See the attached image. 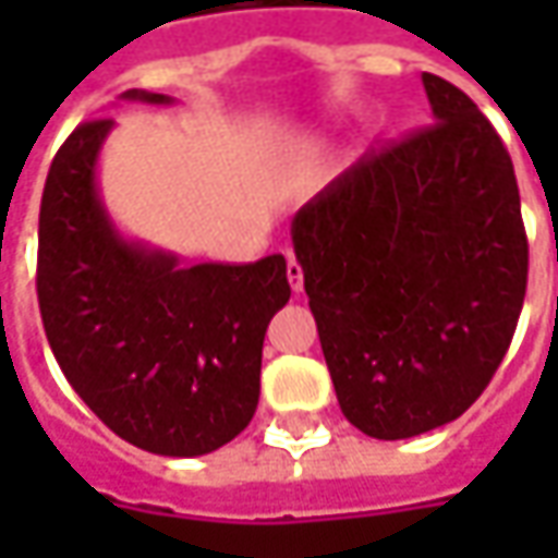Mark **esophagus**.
<instances>
[{
  "label": "esophagus",
  "mask_w": 558,
  "mask_h": 558,
  "mask_svg": "<svg viewBox=\"0 0 558 558\" xmlns=\"http://www.w3.org/2000/svg\"><path fill=\"white\" fill-rule=\"evenodd\" d=\"M286 272H289L291 289L294 291L304 289V269H301V264L294 260V254H289V267H286Z\"/></svg>",
  "instance_id": "1"
}]
</instances>
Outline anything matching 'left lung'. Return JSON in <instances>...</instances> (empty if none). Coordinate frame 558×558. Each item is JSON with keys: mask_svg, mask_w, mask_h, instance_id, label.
I'll use <instances>...</instances> for the list:
<instances>
[{"mask_svg": "<svg viewBox=\"0 0 558 558\" xmlns=\"http://www.w3.org/2000/svg\"><path fill=\"white\" fill-rule=\"evenodd\" d=\"M422 83L435 123L363 155L291 223L341 413L378 440L425 435L482 397L527 286L504 140L453 83Z\"/></svg>", "mask_w": 558, "mask_h": 558, "instance_id": "1", "label": "left lung"}]
</instances>
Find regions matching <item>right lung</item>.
Returning <instances> with one entry per match:
<instances>
[{"instance_id": "add662e5", "label": "right lung", "mask_w": 558, "mask_h": 558, "mask_svg": "<svg viewBox=\"0 0 558 558\" xmlns=\"http://www.w3.org/2000/svg\"><path fill=\"white\" fill-rule=\"evenodd\" d=\"M123 98L167 105L158 93ZM114 120L58 148L39 204L36 298L61 373L114 435L161 457H202L245 432L269 319L291 298L286 257L180 267L120 239L96 163Z\"/></svg>"}]
</instances>
